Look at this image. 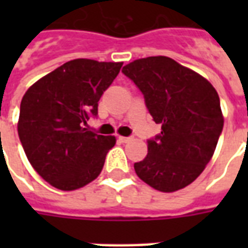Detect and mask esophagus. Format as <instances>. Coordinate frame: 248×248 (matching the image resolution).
<instances>
[{"mask_svg":"<svg viewBox=\"0 0 248 248\" xmlns=\"http://www.w3.org/2000/svg\"><path fill=\"white\" fill-rule=\"evenodd\" d=\"M118 140H121L122 143H127V142H130V140H131V138H130V137H119Z\"/></svg>","mask_w":248,"mask_h":248,"instance_id":"1","label":"esophagus"}]
</instances>
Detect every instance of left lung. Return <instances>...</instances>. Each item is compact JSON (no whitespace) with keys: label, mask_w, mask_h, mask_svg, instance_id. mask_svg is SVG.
<instances>
[{"label":"left lung","mask_w":248,"mask_h":248,"mask_svg":"<svg viewBox=\"0 0 248 248\" xmlns=\"http://www.w3.org/2000/svg\"><path fill=\"white\" fill-rule=\"evenodd\" d=\"M122 73L162 124L161 134L147 140L145 159L134 163L137 175L162 192L188 186L213 158L223 129L218 93L204 77L165 56L135 60Z\"/></svg>","instance_id":"obj_1"}]
</instances>
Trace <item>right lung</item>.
Segmentation results:
<instances>
[{"label":"right lung","instance_id":"add662e5","mask_svg":"<svg viewBox=\"0 0 248 248\" xmlns=\"http://www.w3.org/2000/svg\"><path fill=\"white\" fill-rule=\"evenodd\" d=\"M122 62L78 58L33 83L21 101L18 135L35 171L51 186L71 191L101 174L115 137L85 126Z\"/></svg>","mask_w":248,"mask_h":248}]
</instances>
